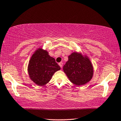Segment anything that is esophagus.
I'll return each mask as SVG.
<instances>
[{"label": "esophagus", "mask_w": 121, "mask_h": 121, "mask_svg": "<svg viewBox=\"0 0 121 121\" xmlns=\"http://www.w3.org/2000/svg\"><path fill=\"white\" fill-rule=\"evenodd\" d=\"M59 65L61 67V68H62V65H63V63H62V62H60V63H59Z\"/></svg>", "instance_id": "34e87169"}]
</instances>
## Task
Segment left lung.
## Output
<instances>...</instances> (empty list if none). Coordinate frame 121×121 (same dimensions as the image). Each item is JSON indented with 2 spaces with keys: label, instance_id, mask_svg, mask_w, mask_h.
<instances>
[{
  "label": "left lung",
  "instance_id": "1",
  "mask_svg": "<svg viewBox=\"0 0 121 121\" xmlns=\"http://www.w3.org/2000/svg\"><path fill=\"white\" fill-rule=\"evenodd\" d=\"M68 58L63 70L70 81L77 86L88 82L93 75V67L89 57L81 52H73Z\"/></svg>",
  "mask_w": 121,
  "mask_h": 121
}]
</instances>
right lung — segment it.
<instances>
[{"label":"right lung","mask_w":121,"mask_h":121,"mask_svg":"<svg viewBox=\"0 0 121 121\" xmlns=\"http://www.w3.org/2000/svg\"><path fill=\"white\" fill-rule=\"evenodd\" d=\"M61 69L54 58L46 50L39 48L32 55L29 62L28 72L30 80L38 86L46 85L55 72Z\"/></svg>","instance_id":"right-lung-1"}]
</instances>
